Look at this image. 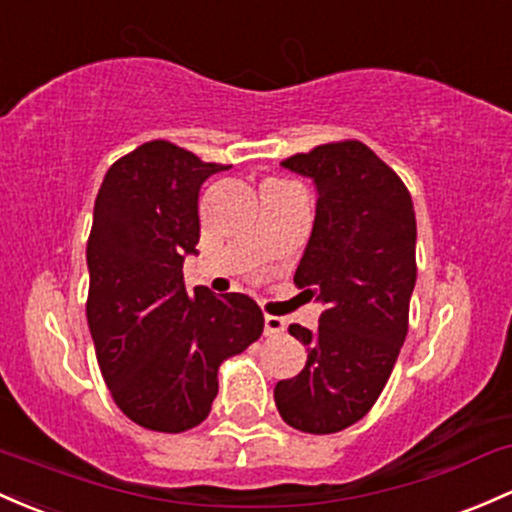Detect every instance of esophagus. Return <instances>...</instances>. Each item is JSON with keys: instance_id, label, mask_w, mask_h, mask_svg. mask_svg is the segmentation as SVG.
I'll list each match as a JSON object with an SVG mask.
<instances>
[{"instance_id": "34e87169", "label": "esophagus", "mask_w": 512, "mask_h": 512, "mask_svg": "<svg viewBox=\"0 0 512 512\" xmlns=\"http://www.w3.org/2000/svg\"><path fill=\"white\" fill-rule=\"evenodd\" d=\"M286 330V320L279 316H265V335H282Z\"/></svg>"}]
</instances>
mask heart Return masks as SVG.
Returning <instances> with one entry per match:
<instances>
[{
	"label": "heart",
	"instance_id": "b5f03b06",
	"mask_svg": "<svg viewBox=\"0 0 512 512\" xmlns=\"http://www.w3.org/2000/svg\"><path fill=\"white\" fill-rule=\"evenodd\" d=\"M277 184H289V182H282V179H267L262 187H277Z\"/></svg>",
	"mask_w": 512,
	"mask_h": 512
}]
</instances>
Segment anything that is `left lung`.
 <instances>
[{"label": "left lung", "mask_w": 512, "mask_h": 512, "mask_svg": "<svg viewBox=\"0 0 512 512\" xmlns=\"http://www.w3.org/2000/svg\"><path fill=\"white\" fill-rule=\"evenodd\" d=\"M318 187L316 223L294 284L325 303L318 328L289 325L306 345L301 374L274 386L286 425L330 435L372 411L408 333L415 211L403 179L359 140L316 145L282 162Z\"/></svg>", "instance_id": "left-lung-1"}]
</instances>
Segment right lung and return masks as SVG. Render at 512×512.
Here are the masks:
<instances>
[{
  "instance_id": "right-lung-1",
  "label": "right lung",
  "mask_w": 512,
  "mask_h": 512,
  "mask_svg": "<svg viewBox=\"0 0 512 512\" xmlns=\"http://www.w3.org/2000/svg\"><path fill=\"white\" fill-rule=\"evenodd\" d=\"M226 167L150 140L109 167L94 201L89 333L111 398L145 430L204 423L218 367L265 330L250 296L184 286V255L199 243V189Z\"/></svg>"
}]
</instances>
